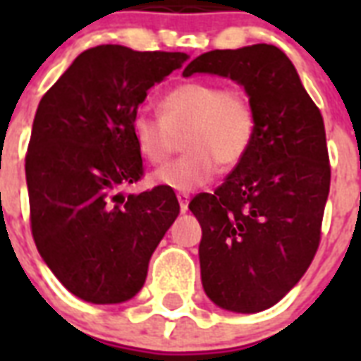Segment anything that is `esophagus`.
I'll return each mask as SVG.
<instances>
[{
  "label": "esophagus",
  "instance_id": "34e87169",
  "mask_svg": "<svg viewBox=\"0 0 361 361\" xmlns=\"http://www.w3.org/2000/svg\"><path fill=\"white\" fill-rule=\"evenodd\" d=\"M189 192H178V202H180L181 212H187L189 209Z\"/></svg>",
  "mask_w": 361,
  "mask_h": 361
}]
</instances>
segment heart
Returning a JSON list of instances; mask_svg holds the SVG:
<instances>
[{
	"mask_svg": "<svg viewBox=\"0 0 361 361\" xmlns=\"http://www.w3.org/2000/svg\"><path fill=\"white\" fill-rule=\"evenodd\" d=\"M163 118L136 112L130 136L149 164H161L183 135L185 155L153 172L155 185L189 192L206 185L217 166L232 169L243 161L255 140L257 112L241 87L214 82H185L161 101Z\"/></svg>",
	"mask_w": 361,
	"mask_h": 361,
	"instance_id": "b5f03b06",
	"label": "heart"
}]
</instances>
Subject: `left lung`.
<instances>
[{
  "mask_svg": "<svg viewBox=\"0 0 361 361\" xmlns=\"http://www.w3.org/2000/svg\"><path fill=\"white\" fill-rule=\"evenodd\" d=\"M195 73L236 80L257 112L249 153L189 209L202 226L204 292L226 311L258 313L302 279L319 249L331 176L324 120L274 44L212 50L183 76Z\"/></svg>",
  "mask_w": 361,
  "mask_h": 361,
  "instance_id": "8db88e82",
  "label": "left lung"
}]
</instances>
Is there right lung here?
<instances>
[{
  "label": "right lung",
  "mask_w": 361,
  "mask_h": 361,
  "mask_svg": "<svg viewBox=\"0 0 361 361\" xmlns=\"http://www.w3.org/2000/svg\"><path fill=\"white\" fill-rule=\"evenodd\" d=\"M181 52L101 44L42 95L25 153L31 234L61 285L92 303H121L180 214L176 192L123 189L144 176L130 120L147 90L180 69Z\"/></svg>",
  "instance_id": "right-lung-1"
}]
</instances>
